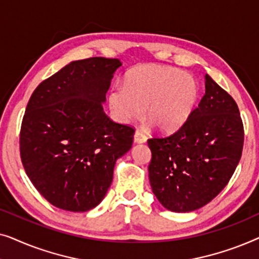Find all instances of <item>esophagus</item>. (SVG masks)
<instances>
[{
	"mask_svg": "<svg viewBox=\"0 0 259 259\" xmlns=\"http://www.w3.org/2000/svg\"><path fill=\"white\" fill-rule=\"evenodd\" d=\"M147 138L144 136L143 133L140 132V131H137L136 133H134V143L136 144H144L146 143Z\"/></svg>",
	"mask_w": 259,
	"mask_h": 259,
	"instance_id": "esophagus-1",
	"label": "esophagus"
}]
</instances>
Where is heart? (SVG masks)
Here are the masks:
<instances>
[{
	"label": "heart",
	"mask_w": 259,
	"mask_h": 259,
	"mask_svg": "<svg viewBox=\"0 0 259 259\" xmlns=\"http://www.w3.org/2000/svg\"><path fill=\"white\" fill-rule=\"evenodd\" d=\"M199 99V83L191 74L168 66L146 65L131 69L122 86L108 93L112 115L130 123L145 114L161 132H172L186 122Z\"/></svg>",
	"instance_id": "1"
}]
</instances>
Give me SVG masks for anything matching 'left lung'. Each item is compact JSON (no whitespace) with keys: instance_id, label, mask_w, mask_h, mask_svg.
Listing matches in <instances>:
<instances>
[{"instance_id":"left-lung-1","label":"left lung","mask_w":259,"mask_h":259,"mask_svg":"<svg viewBox=\"0 0 259 259\" xmlns=\"http://www.w3.org/2000/svg\"><path fill=\"white\" fill-rule=\"evenodd\" d=\"M205 95L178 131L148 139V178L162 206L173 212L203 207L238 165L244 128L236 101L205 74Z\"/></svg>"}]
</instances>
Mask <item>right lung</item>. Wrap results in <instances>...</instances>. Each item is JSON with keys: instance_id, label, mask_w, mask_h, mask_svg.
Returning <instances> with one entry per match:
<instances>
[{"instance_id": "right-lung-1", "label": "right lung", "mask_w": 259, "mask_h": 259, "mask_svg": "<svg viewBox=\"0 0 259 259\" xmlns=\"http://www.w3.org/2000/svg\"><path fill=\"white\" fill-rule=\"evenodd\" d=\"M118 59L72 61L36 87L20 134L23 167L54 206L90 211L104 199L115 162L131 150L134 130L105 114Z\"/></svg>"}]
</instances>
